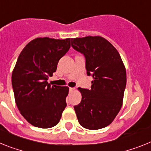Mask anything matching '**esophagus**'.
Returning <instances> with one entry per match:
<instances>
[{"mask_svg": "<svg viewBox=\"0 0 151 151\" xmlns=\"http://www.w3.org/2000/svg\"><path fill=\"white\" fill-rule=\"evenodd\" d=\"M74 90H75V88H74V87H70V92L73 91Z\"/></svg>", "mask_w": 151, "mask_h": 151, "instance_id": "esophagus-1", "label": "esophagus"}]
</instances>
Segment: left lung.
<instances>
[{
    "instance_id": "1",
    "label": "left lung",
    "mask_w": 151,
    "mask_h": 151,
    "mask_svg": "<svg viewBox=\"0 0 151 151\" xmlns=\"http://www.w3.org/2000/svg\"><path fill=\"white\" fill-rule=\"evenodd\" d=\"M71 46L85 57L87 75H92L91 89L79 87L82 99L74 106L78 122L88 130L111 124L121 110L127 74L121 55L101 36L71 38Z\"/></svg>"
}]
</instances>
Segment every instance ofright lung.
I'll use <instances>...</instances> for the list:
<instances>
[{"label": "right lung", "instance_id": "obj_1", "mask_svg": "<svg viewBox=\"0 0 151 151\" xmlns=\"http://www.w3.org/2000/svg\"><path fill=\"white\" fill-rule=\"evenodd\" d=\"M70 47V38L38 37L27 44L17 58L12 72L15 102L33 126L50 128L60 121L69 87L50 86L47 81Z\"/></svg>", "mask_w": 151, "mask_h": 151}]
</instances>
